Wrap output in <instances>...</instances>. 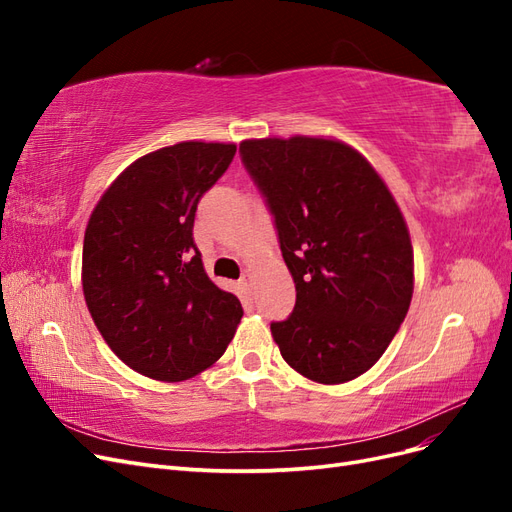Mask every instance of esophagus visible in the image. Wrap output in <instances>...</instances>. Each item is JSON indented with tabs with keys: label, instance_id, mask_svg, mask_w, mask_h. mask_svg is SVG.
Listing matches in <instances>:
<instances>
[{
	"label": "esophagus",
	"instance_id": "34e87169",
	"mask_svg": "<svg viewBox=\"0 0 512 512\" xmlns=\"http://www.w3.org/2000/svg\"><path fill=\"white\" fill-rule=\"evenodd\" d=\"M239 284H241V288H243L245 292H250V290H252V284H254V275H252L250 271H245V273L241 275Z\"/></svg>",
	"mask_w": 512,
	"mask_h": 512
}]
</instances>
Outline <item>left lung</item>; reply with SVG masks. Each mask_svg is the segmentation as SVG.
Listing matches in <instances>:
<instances>
[{
  "instance_id": "left-lung-1",
  "label": "left lung",
  "mask_w": 512,
  "mask_h": 512,
  "mask_svg": "<svg viewBox=\"0 0 512 512\" xmlns=\"http://www.w3.org/2000/svg\"><path fill=\"white\" fill-rule=\"evenodd\" d=\"M241 162L273 215L297 303L271 322L301 376L354 380L389 348L412 301L408 226L371 164L331 138H260Z\"/></svg>"
}]
</instances>
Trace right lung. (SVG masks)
Returning a JSON list of instances; mask_svg holds the SVG:
<instances>
[{
	"label": "right lung",
	"instance_id": "1",
	"mask_svg": "<svg viewBox=\"0 0 512 512\" xmlns=\"http://www.w3.org/2000/svg\"><path fill=\"white\" fill-rule=\"evenodd\" d=\"M235 145L179 143L130 164L91 213L83 294L104 342L138 374L188 380L235 337L243 307L215 286L194 243L198 200Z\"/></svg>",
	"mask_w": 512,
	"mask_h": 512
}]
</instances>
